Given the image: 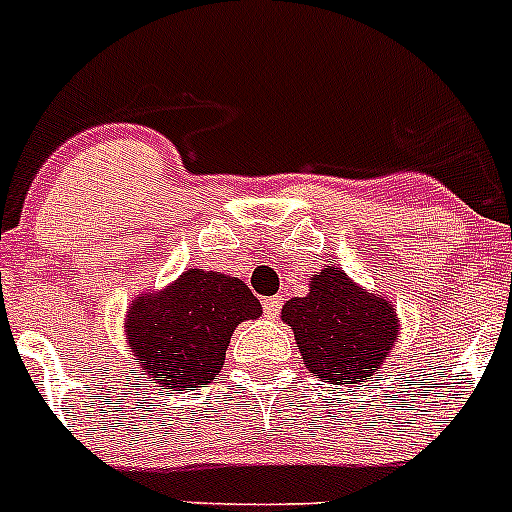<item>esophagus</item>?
Segmentation results:
<instances>
[{"label":"esophagus","instance_id":"obj_1","mask_svg":"<svg viewBox=\"0 0 512 512\" xmlns=\"http://www.w3.org/2000/svg\"><path fill=\"white\" fill-rule=\"evenodd\" d=\"M280 308H283V298L280 295H270V298L262 300V310H265L267 318H278Z\"/></svg>","mask_w":512,"mask_h":512}]
</instances>
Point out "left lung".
Masks as SVG:
<instances>
[{
    "label": "left lung",
    "mask_w": 512,
    "mask_h": 512,
    "mask_svg": "<svg viewBox=\"0 0 512 512\" xmlns=\"http://www.w3.org/2000/svg\"><path fill=\"white\" fill-rule=\"evenodd\" d=\"M283 321L293 326L305 369L333 384L374 376L396 338L391 303L366 295L338 267L315 275L310 295L288 300Z\"/></svg>",
    "instance_id": "1"
}]
</instances>
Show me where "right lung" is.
<instances>
[{"mask_svg": "<svg viewBox=\"0 0 512 512\" xmlns=\"http://www.w3.org/2000/svg\"><path fill=\"white\" fill-rule=\"evenodd\" d=\"M260 313L242 280L189 270L161 295L131 303L126 333L143 374L184 391L209 384L222 371L232 331Z\"/></svg>", "mask_w": 512, "mask_h": 512, "instance_id": "right-lung-1", "label": "right lung"}]
</instances>
